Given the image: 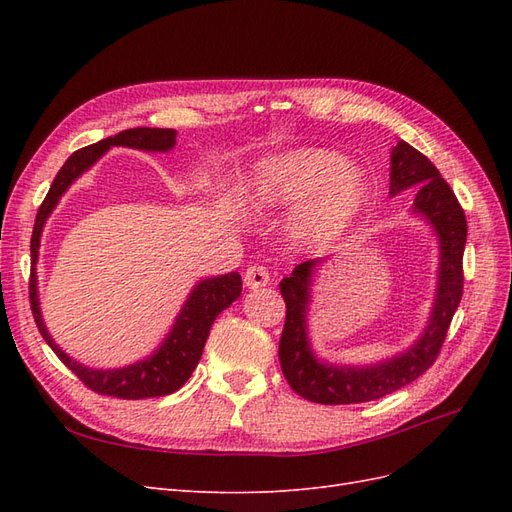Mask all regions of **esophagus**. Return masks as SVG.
Masks as SVG:
<instances>
[{
  "label": "esophagus",
  "mask_w": 512,
  "mask_h": 512,
  "mask_svg": "<svg viewBox=\"0 0 512 512\" xmlns=\"http://www.w3.org/2000/svg\"><path fill=\"white\" fill-rule=\"evenodd\" d=\"M243 282L247 288H260L269 284V269L265 265H250L245 269Z\"/></svg>",
  "instance_id": "34e87169"
}]
</instances>
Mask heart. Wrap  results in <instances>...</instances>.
I'll list each match as a JSON object with an SVG mask.
<instances>
[{
	"label": "heart",
	"instance_id": "obj_1",
	"mask_svg": "<svg viewBox=\"0 0 512 512\" xmlns=\"http://www.w3.org/2000/svg\"><path fill=\"white\" fill-rule=\"evenodd\" d=\"M252 196L260 207H284L303 199L292 215V237L322 245L337 239L359 218L367 205L369 185L342 153L307 147L262 162L252 181Z\"/></svg>",
	"mask_w": 512,
	"mask_h": 512
}]
</instances>
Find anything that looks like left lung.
<instances>
[{
    "instance_id": "left-lung-1",
    "label": "left lung",
    "mask_w": 512,
    "mask_h": 512,
    "mask_svg": "<svg viewBox=\"0 0 512 512\" xmlns=\"http://www.w3.org/2000/svg\"><path fill=\"white\" fill-rule=\"evenodd\" d=\"M416 190L414 211L436 228L440 237L438 297L425 335L397 359L374 367H335L318 363L305 333L309 277L318 260H305L280 282L286 301V322L280 339V363L290 389L307 401L324 406L363 404L414 382L436 363L446 331L463 294V250L468 222L455 192L421 151L401 141L391 153V194Z\"/></svg>"
}]
</instances>
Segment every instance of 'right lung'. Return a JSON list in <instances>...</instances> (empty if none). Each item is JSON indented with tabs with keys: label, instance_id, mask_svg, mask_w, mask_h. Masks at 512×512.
I'll list each match as a JSON object with an SVG mask.
<instances>
[{
	"label": "right lung",
	"instance_id": "right-lung-1",
	"mask_svg": "<svg viewBox=\"0 0 512 512\" xmlns=\"http://www.w3.org/2000/svg\"><path fill=\"white\" fill-rule=\"evenodd\" d=\"M134 147V149H147V151H168L175 145V130L170 128H132L123 130L115 136H108L100 143L83 147L74 151L66 160V164L59 168L57 177L53 179L49 194L44 196L42 205L36 213V224L32 232V256L34 265L38 260V247H40V232L42 226L49 218V213L57 205L59 196L68 190V185L79 177L85 168L94 164L108 147ZM241 294V275L228 273L220 277H211V280L200 282L190 299L185 301L177 322L173 324V331L164 339V344L156 354L149 359L134 363L123 369H89L81 363L72 361L64 350H59L51 335L46 333L44 322L38 307V294H36V271L32 269L29 277V303H32V314L36 320V327L44 342L51 346V350L59 356L72 374L79 378L87 389L98 395H108L117 399H145V397H162L175 393L177 389L188 382L192 371L196 369L203 348L211 331L213 320L218 318L220 312L235 303Z\"/></svg>",
	"mask_w": 512,
	"mask_h": 512
}]
</instances>
